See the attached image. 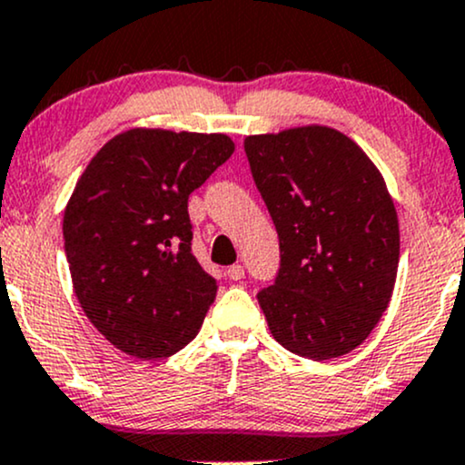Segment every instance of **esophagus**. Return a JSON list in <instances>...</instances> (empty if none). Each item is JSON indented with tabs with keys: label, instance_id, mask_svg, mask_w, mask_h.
<instances>
[{
	"label": "esophagus",
	"instance_id": "34e87169",
	"mask_svg": "<svg viewBox=\"0 0 465 465\" xmlns=\"http://www.w3.org/2000/svg\"><path fill=\"white\" fill-rule=\"evenodd\" d=\"M226 274H228V279H231V282H242V279H243V266H242V263H232V266L226 271Z\"/></svg>",
	"mask_w": 465,
	"mask_h": 465
}]
</instances>
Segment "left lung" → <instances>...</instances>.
<instances>
[{"label": "left lung", "mask_w": 465, "mask_h": 465, "mask_svg": "<svg viewBox=\"0 0 465 465\" xmlns=\"http://www.w3.org/2000/svg\"><path fill=\"white\" fill-rule=\"evenodd\" d=\"M282 263L259 291L272 337L299 357L348 354L391 303L399 222L386 182L343 133L302 126L243 139Z\"/></svg>", "instance_id": "1"}]
</instances>
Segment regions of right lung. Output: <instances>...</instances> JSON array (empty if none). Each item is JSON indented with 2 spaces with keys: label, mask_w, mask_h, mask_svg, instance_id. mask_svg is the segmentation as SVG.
Wrapping results in <instances>:
<instances>
[{
  "label": "right lung",
  "mask_w": 465,
  "mask_h": 465,
  "mask_svg": "<svg viewBox=\"0 0 465 465\" xmlns=\"http://www.w3.org/2000/svg\"><path fill=\"white\" fill-rule=\"evenodd\" d=\"M234 153L228 134L133 128L86 166L64 211V248L84 312L137 359L182 351L217 282L191 251L188 197Z\"/></svg>",
  "instance_id": "1"
}]
</instances>
